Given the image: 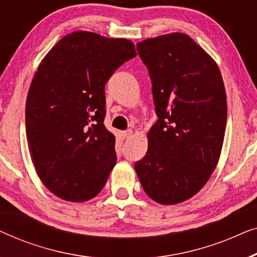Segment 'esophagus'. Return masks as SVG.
I'll list each match as a JSON object with an SVG mask.
<instances>
[{
    "label": "esophagus",
    "mask_w": 257,
    "mask_h": 257,
    "mask_svg": "<svg viewBox=\"0 0 257 257\" xmlns=\"http://www.w3.org/2000/svg\"><path fill=\"white\" fill-rule=\"evenodd\" d=\"M132 130H126V131H122V132H120V135H121V137L122 138H130V137L132 136Z\"/></svg>",
    "instance_id": "esophagus-1"
}]
</instances>
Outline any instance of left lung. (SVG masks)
I'll use <instances>...</instances> for the list:
<instances>
[{
	"label": "left lung",
	"instance_id": "obj_1",
	"mask_svg": "<svg viewBox=\"0 0 257 257\" xmlns=\"http://www.w3.org/2000/svg\"><path fill=\"white\" fill-rule=\"evenodd\" d=\"M147 66L158 120L135 168L144 191L161 205L194 196L215 170L227 122V97L215 61L188 35L137 44Z\"/></svg>",
	"mask_w": 257,
	"mask_h": 257
}]
</instances>
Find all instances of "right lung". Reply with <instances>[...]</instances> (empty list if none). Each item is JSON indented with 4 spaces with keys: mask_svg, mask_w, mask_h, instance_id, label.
I'll return each mask as SVG.
<instances>
[{
    "mask_svg": "<svg viewBox=\"0 0 257 257\" xmlns=\"http://www.w3.org/2000/svg\"><path fill=\"white\" fill-rule=\"evenodd\" d=\"M136 56L125 38L75 31L38 66L27 97V140L38 177L58 198L86 201L104 187L117 161L104 125L105 84Z\"/></svg>",
    "mask_w": 257,
    "mask_h": 257,
    "instance_id": "add662e5",
    "label": "right lung"
}]
</instances>
